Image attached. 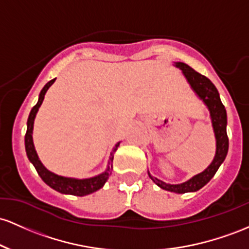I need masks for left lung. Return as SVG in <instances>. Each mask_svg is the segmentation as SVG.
Masks as SVG:
<instances>
[{"mask_svg":"<svg viewBox=\"0 0 249 249\" xmlns=\"http://www.w3.org/2000/svg\"><path fill=\"white\" fill-rule=\"evenodd\" d=\"M175 66L182 71L183 75L186 76L191 87L194 89L195 93L199 95L200 99L208 107L209 111H211L215 139H216V154H215L213 162L209 164L207 169L203 170L200 174L195 175L194 178H192L187 182L181 183V185H169V183L163 182V181L159 180V178H153L148 173L149 178L160 188L166 189V191L169 192L178 193V194H183V193L188 192H196L202 188L206 183H208L211 181V178L214 177L215 173L217 172V169L221 166L222 162L225 161L228 153V136L227 130H226V125H227V113H226L225 106L222 105L221 100H220L219 91L215 88V86L212 83L211 80L203 76V75H201L200 72L195 71L188 64L183 62L175 63Z\"/></svg>","mask_w":249,"mask_h":249,"instance_id":"8db88e82","label":"left lung"}]
</instances>
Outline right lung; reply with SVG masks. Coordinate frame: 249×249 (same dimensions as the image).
<instances>
[{
	"label": "right lung",
	"mask_w": 249,
	"mask_h": 249,
	"mask_svg": "<svg viewBox=\"0 0 249 249\" xmlns=\"http://www.w3.org/2000/svg\"><path fill=\"white\" fill-rule=\"evenodd\" d=\"M55 80L49 81L46 86H44L43 89L41 90L40 97H38V101L36 105L33 107V109L30 110L29 117H28L27 122V133L26 136H24V144H26V152L27 156L29 159V161L34 164L35 169L37 170L38 175H40L42 180L47 183L49 187H52L55 191L62 193V194H71L76 195V196H85V195L91 194V193L99 191L100 188H102L103 185L106 183V181L108 180V178L110 177L111 169H113V166H111V162H113L114 159V153L116 152L117 147L120 146V142L116 144L115 148L113 149V152L110 153V161L109 166H108L107 170L102 174L97 175V177L90 178H83V180H79V178H64V177H58V175L54 174V173L49 172L43 164L41 163V161L38 160L37 154H36V150L34 148V143H33V127H34V120L36 116V113H37L38 108L42 105L44 99V95H46L47 90L53 83L55 82Z\"/></svg>",
	"instance_id": "obj_1"
}]
</instances>
